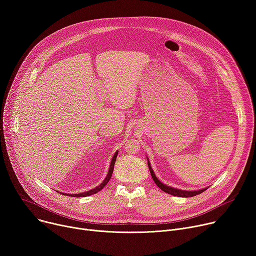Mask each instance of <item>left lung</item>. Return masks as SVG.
<instances>
[{"label":"left lung","instance_id":"1","mask_svg":"<svg viewBox=\"0 0 256 256\" xmlns=\"http://www.w3.org/2000/svg\"><path fill=\"white\" fill-rule=\"evenodd\" d=\"M148 164L150 175H152V178L154 184L158 186L162 190H164L167 194H173V196H184V198H188V196H196V194L203 192L204 190H206V188L199 190H194V192H192V190H178V188H174L165 186L158 178H156V175H154V171H152V167L150 165V162H148Z\"/></svg>","mask_w":256,"mask_h":256}]
</instances>
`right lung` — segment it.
<instances>
[{
  "label": "right lung",
  "mask_w": 256,
  "mask_h": 256,
  "mask_svg": "<svg viewBox=\"0 0 256 256\" xmlns=\"http://www.w3.org/2000/svg\"><path fill=\"white\" fill-rule=\"evenodd\" d=\"M116 156H118V152H116V154H114V156H112V162H110V169H108V173L106 180L102 182V184H100V186H98L97 188H93V190H88V192H86L74 194H68V196H87L94 194L95 192L102 190V188L108 184V182H110V178H112V171H114V162H116ZM64 194L66 196V194Z\"/></svg>",
  "instance_id": "obj_1"
}]
</instances>
